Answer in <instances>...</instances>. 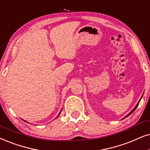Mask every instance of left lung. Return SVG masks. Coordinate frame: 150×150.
<instances>
[{"label":"left lung","mask_w":150,"mask_h":150,"mask_svg":"<svg viewBox=\"0 0 150 150\" xmlns=\"http://www.w3.org/2000/svg\"><path fill=\"white\" fill-rule=\"evenodd\" d=\"M143 96H142V97L141 98V99H140V100H139V101H138V103H137V105H136V107H134V109L132 110V111H130V112H129V113H128V114H127V115H126V116L124 117V118H125V117H127V116H129V115H130L131 114H132V113H133V112H134V111H135V110H136V108H137V107H138V105H139V102H140V101H141V98H143ZM124 118H123V119H124Z\"/></svg>","instance_id":"1"}]
</instances>
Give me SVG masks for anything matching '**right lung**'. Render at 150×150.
I'll use <instances>...</instances> for the list:
<instances>
[{
  "mask_svg": "<svg viewBox=\"0 0 150 150\" xmlns=\"http://www.w3.org/2000/svg\"><path fill=\"white\" fill-rule=\"evenodd\" d=\"M61 111H62V110H61ZM61 111H60V113H61ZM60 113H59V115H57V117H59V115H60ZM57 117H56V118H57ZM25 121V120H24ZM25 122H26V121H25Z\"/></svg>",
  "mask_w": 150,
  "mask_h": 150,
  "instance_id": "add662e5",
  "label": "right lung"
}]
</instances>
